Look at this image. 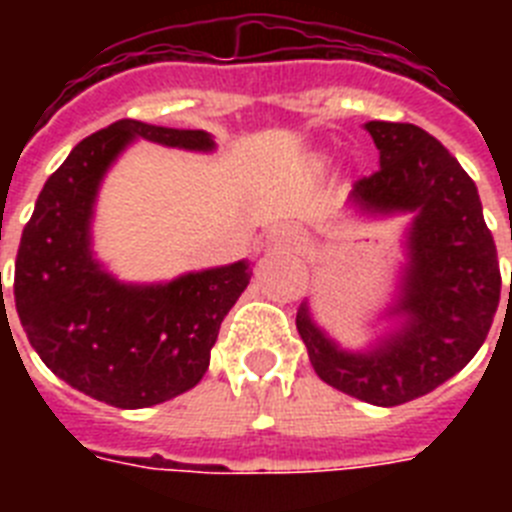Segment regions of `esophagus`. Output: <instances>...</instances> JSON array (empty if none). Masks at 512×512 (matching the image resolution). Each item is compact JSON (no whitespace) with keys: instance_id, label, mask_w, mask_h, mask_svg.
Returning a JSON list of instances; mask_svg holds the SVG:
<instances>
[{"instance_id":"obj_1","label":"esophagus","mask_w":512,"mask_h":512,"mask_svg":"<svg viewBox=\"0 0 512 512\" xmlns=\"http://www.w3.org/2000/svg\"><path fill=\"white\" fill-rule=\"evenodd\" d=\"M271 244H276V247H297L300 244V231L292 228V225H281V228L273 231Z\"/></svg>"}]
</instances>
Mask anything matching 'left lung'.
Returning <instances> with one entry per match:
<instances>
[{
    "label": "left lung",
    "mask_w": 512,
    "mask_h": 512,
    "mask_svg": "<svg viewBox=\"0 0 512 512\" xmlns=\"http://www.w3.org/2000/svg\"><path fill=\"white\" fill-rule=\"evenodd\" d=\"M364 130L380 170L353 183L348 204L366 220L409 215L396 292L364 348H342L308 300L297 332L327 385L366 404L398 406L436 390L484 345L500 305V263L476 183L433 135L398 122H366Z\"/></svg>",
    "instance_id": "8db88e82"
}]
</instances>
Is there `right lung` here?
<instances>
[{
	"label": "right lung",
	"instance_id": "add662e5",
	"mask_svg": "<svg viewBox=\"0 0 512 512\" xmlns=\"http://www.w3.org/2000/svg\"><path fill=\"white\" fill-rule=\"evenodd\" d=\"M135 140L196 154L217 148L204 130L135 119L95 132L47 177L15 257V308L28 342L60 380L119 409L191 390L252 279L249 260L154 284L119 281L100 263L92 249L100 185Z\"/></svg>",
	"mask_w": 512,
	"mask_h": 512
}]
</instances>
